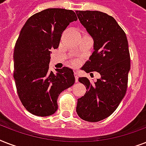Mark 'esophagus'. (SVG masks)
<instances>
[{"instance_id": "1", "label": "esophagus", "mask_w": 146, "mask_h": 146, "mask_svg": "<svg viewBox=\"0 0 146 146\" xmlns=\"http://www.w3.org/2000/svg\"><path fill=\"white\" fill-rule=\"evenodd\" d=\"M73 74H74V76H75V81H76V82H78L77 73H76V72H74V73H73Z\"/></svg>"}]
</instances>
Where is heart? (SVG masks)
<instances>
[{"label": "heart", "mask_w": 146, "mask_h": 146, "mask_svg": "<svg viewBox=\"0 0 146 146\" xmlns=\"http://www.w3.org/2000/svg\"><path fill=\"white\" fill-rule=\"evenodd\" d=\"M73 65H76V64H78L77 60H73Z\"/></svg>", "instance_id": "1"}]
</instances>
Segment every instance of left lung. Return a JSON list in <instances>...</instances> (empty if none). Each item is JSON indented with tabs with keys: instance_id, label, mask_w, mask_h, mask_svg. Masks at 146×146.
Wrapping results in <instances>:
<instances>
[{
	"instance_id": "left-lung-1",
	"label": "left lung",
	"mask_w": 146,
	"mask_h": 146,
	"mask_svg": "<svg viewBox=\"0 0 146 146\" xmlns=\"http://www.w3.org/2000/svg\"><path fill=\"white\" fill-rule=\"evenodd\" d=\"M78 19L94 40V51L82 70L96 71L101 78L92 82L79 81L86 92L78 98L76 112L80 118L98 122L113 113L127 92L130 56L127 35L113 17L100 11H76Z\"/></svg>"
}]
</instances>
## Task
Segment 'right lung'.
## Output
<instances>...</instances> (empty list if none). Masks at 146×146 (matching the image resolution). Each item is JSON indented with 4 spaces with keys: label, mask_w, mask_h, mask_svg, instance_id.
<instances>
[{
    "label": "right lung",
    "mask_w": 146,
    "mask_h": 146,
    "mask_svg": "<svg viewBox=\"0 0 146 146\" xmlns=\"http://www.w3.org/2000/svg\"><path fill=\"white\" fill-rule=\"evenodd\" d=\"M75 12L49 8L33 15L22 28L15 44L14 78L19 100L34 115L47 117L57 110V98L75 82L73 70L64 66L49 71L51 49L58 48L61 34Z\"/></svg>",
    "instance_id": "add662e5"
}]
</instances>
